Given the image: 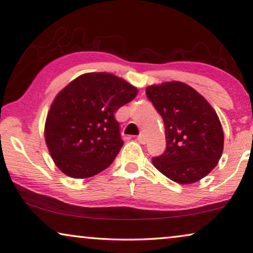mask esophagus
Instances as JSON below:
<instances>
[{"instance_id": "esophagus-1", "label": "esophagus", "mask_w": 253, "mask_h": 253, "mask_svg": "<svg viewBox=\"0 0 253 253\" xmlns=\"http://www.w3.org/2000/svg\"><path fill=\"white\" fill-rule=\"evenodd\" d=\"M137 139H138V141L140 143H142V145H146V143H147V138H146L145 134H139Z\"/></svg>"}]
</instances>
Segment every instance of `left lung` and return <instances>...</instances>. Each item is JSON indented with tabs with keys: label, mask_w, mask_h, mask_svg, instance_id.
<instances>
[{
	"label": "left lung",
	"mask_w": 253,
	"mask_h": 253,
	"mask_svg": "<svg viewBox=\"0 0 253 253\" xmlns=\"http://www.w3.org/2000/svg\"><path fill=\"white\" fill-rule=\"evenodd\" d=\"M146 95L165 126L166 150L153 158L154 166L180 184L208 175L224 148V132L211 104L178 81L147 87Z\"/></svg>",
	"instance_id": "left-lung-1"
}]
</instances>
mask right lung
<instances>
[{
  "mask_svg": "<svg viewBox=\"0 0 253 253\" xmlns=\"http://www.w3.org/2000/svg\"><path fill=\"white\" fill-rule=\"evenodd\" d=\"M137 88L106 72L78 77L57 94L45 123V140L65 175L94 176L112 164L123 146L114 113Z\"/></svg>",
  "mask_w": 253,
  "mask_h": 253,
  "instance_id": "obj_1",
  "label": "right lung"
}]
</instances>
